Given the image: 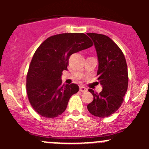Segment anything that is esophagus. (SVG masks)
<instances>
[{
	"label": "esophagus",
	"instance_id": "obj_1",
	"mask_svg": "<svg viewBox=\"0 0 149 149\" xmlns=\"http://www.w3.org/2000/svg\"><path fill=\"white\" fill-rule=\"evenodd\" d=\"M80 91L82 92H87V91H88V89L85 88V87H83V86H80Z\"/></svg>",
	"mask_w": 149,
	"mask_h": 149
}]
</instances>
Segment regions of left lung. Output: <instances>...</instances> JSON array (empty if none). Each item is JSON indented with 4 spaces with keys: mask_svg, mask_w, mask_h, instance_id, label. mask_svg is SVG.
<instances>
[{
    "mask_svg": "<svg viewBox=\"0 0 149 149\" xmlns=\"http://www.w3.org/2000/svg\"><path fill=\"white\" fill-rule=\"evenodd\" d=\"M87 34L95 44L99 61L97 80L103 88L100 93L89 89L94 99L87 107L92 115L106 118L114 113L123 102L128 86L127 63L122 50L110 38Z\"/></svg>",
    "mask_w": 149,
    "mask_h": 149,
    "instance_id": "8db88e82",
    "label": "left lung"
}]
</instances>
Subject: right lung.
Returning a JSON list of instances; mask_svg holds the SVG:
<instances>
[{
  "instance_id": "obj_1",
  "label": "right lung",
  "mask_w": 149,
  "mask_h": 149,
  "mask_svg": "<svg viewBox=\"0 0 149 149\" xmlns=\"http://www.w3.org/2000/svg\"><path fill=\"white\" fill-rule=\"evenodd\" d=\"M93 45L85 33H66L47 38L38 47L26 76V93L36 112L52 118L66 110L69 100L79 90L78 85H62L70 56Z\"/></svg>"
}]
</instances>
